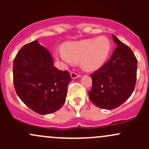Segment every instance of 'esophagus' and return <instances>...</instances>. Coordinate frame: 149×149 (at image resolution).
Instances as JSON below:
<instances>
[{
	"label": "esophagus",
	"instance_id": "1",
	"mask_svg": "<svg viewBox=\"0 0 149 149\" xmlns=\"http://www.w3.org/2000/svg\"><path fill=\"white\" fill-rule=\"evenodd\" d=\"M80 75L77 74L76 73H75V72H72V73H70V77H71L72 79H77V78H79L80 77Z\"/></svg>",
	"mask_w": 149,
	"mask_h": 149
}]
</instances>
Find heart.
Wrapping results in <instances>:
<instances>
[{"label": "heart", "mask_w": 149, "mask_h": 149, "mask_svg": "<svg viewBox=\"0 0 149 149\" xmlns=\"http://www.w3.org/2000/svg\"><path fill=\"white\" fill-rule=\"evenodd\" d=\"M112 45L105 36L90 38L63 45L61 51H55V58L66 64L78 63L84 71L92 72L102 66L109 57Z\"/></svg>", "instance_id": "obj_1"}]
</instances>
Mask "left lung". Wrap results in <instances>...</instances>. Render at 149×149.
<instances>
[{
	"instance_id": "1",
	"label": "left lung",
	"mask_w": 149,
	"mask_h": 149,
	"mask_svg": "<svg viewBox=\"0 0 149 149\" xmlns=\"http://www.w3.org/2000/svg\"><path fill=\"white\" fill-rule=\"evenodd\" d=\"M117 47L109 61L91 74L92 88L88 92L94 105L106 109L118 107L134 91L137 59L131 49L112 34Z\"/></svg>"
}]
</instances>
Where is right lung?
<instances>
[{"label": "right lung", "mask_w": 149, "mask_h": 149, "mask_svg": "<svg viewBox=\"0 0 149 149\" xmlns=\"http://www.w3.org/2000/svg\"><path fill=\"white\" fill-rule=\"evenodd\" d=\"M13 74L18 97L40 115L61 109L72 80L67 70L54 67L50 52L37 40L21 48L13 61Z\"/></svg>", "instance_id": "add662e5"}]
</instances>
